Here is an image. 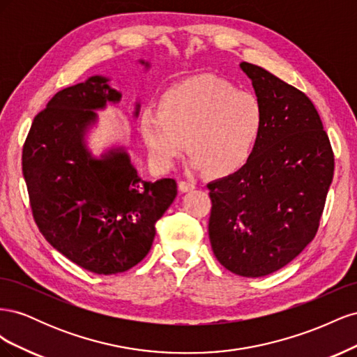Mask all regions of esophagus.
<instances>
[{
	"mask_svg": "<svg viewBox=\"0 0 357 357\" xmlns=\"http://www.w3.org/2000/svg\"><path fill=\"white\" fill-rule=\"evenodd\" d=\"M178 189H180V192H190V190H193L195 189V185H193V183H190V181H178Z\"/></svg>",
	"mask_w": 357,
	"mask_h": 357,
	"instance_id": "esophagus-1",
	"label": "esophagus"
}]
</instances>
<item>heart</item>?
I'll return each mask as SVG.
<instances>
[{
  "mask_svg": "<svg viewBox=\"0 0 357 357\" xmlns=\"http://www.w3.org/2000/svg\"><path fill=\"white\" fill-rule=\"evenodd\" d=\"M264 125L256 95L210 74L171 86L159 110L146 109L138 121L153 167L169 169L188 146L190 167L211 178L231 177L250 162Z\"/></svg>",
  "mask_w": 357,
  "mask_h": 357,
  "instance_id": "1",
  "label": "heart"
}]
</instances>
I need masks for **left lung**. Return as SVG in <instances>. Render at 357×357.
<instances>
[{
  "label": "left lung",
  "instance_id": "left-lung-1",
  "mask_svg": "<svg viewBox=\"0 0 357 357\" xmlns=\"http://www.w3.org/2000/svg\"><path fill=\"white\" fill-rule=\"evenodd\" d=\"M240 68L264 105L250 162L208 183V236L215 259L241 277L283 268L314 238L333 177V153L308 96L253 63Z\"/></svg>",
  "mask_w": 357,
  "mask_h": 357
}]
</instances>
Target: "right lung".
<instances>
[{"label": "right lung", "mask_w": 357, "mask_h": 357, "mask_svg": "<svg viewBox=\"0 0 357 357\" xmlns=\"http://www.w3.org/2000/svg\"><path fill=\"white\" fill-rule=\"evenodd\" d=\"M138 62L150 68V62ZM121 100L100 74L59 91L36 116L22 153L40 232L71 262L100 275L125 273L143 261L155 223L177 197L176 180L139 177L125 146L92 155L88 134L98 123L96 112ZM139 107L137 101L134 117Z\"/></svg>", "instance_id": "obj_1"}]
</instances>
